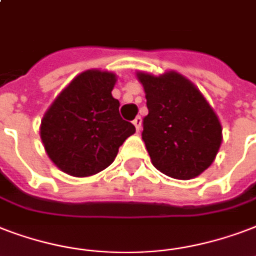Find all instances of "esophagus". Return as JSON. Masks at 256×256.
<instances>
[{
    "instance_id": "obj_1",
    "label": "esophagus",
    "mask_w": 256,
    "mask_h": 256,
    "mask_svg": "<svg viewBox=\"0 0 256 256\" xmlns=\"http://www.w3.org/2000/svg\"><path fill=\"white\" fill-rule=\"evenodd\" d=\"M132 124L136 126V132H140V130H141V128H142V118H141V116H136V120H132Z\"/></svg>"
}]
</instances>
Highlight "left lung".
<instances>
[{"mask_svg": "<svg viewBox=\"0 0 256 256\" xmlns=\"http://www.w3.org/2000/svg\"><path fill=\"white\" fill-rule=\"evenodd\" d=\"M149 114L142 140L152 164L177 180L202 174L216 158L223 128L200 90L176 71L162 75L136 72Z\"/></svg>", "mask_w": 256, "mask_h": 256, "instance_id": "left-lung-1", "label": "left lung"}]
</instances>
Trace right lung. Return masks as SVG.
<instances>
[{"instance_id": "right-lung-1", "label": "right lung", "mask_w": 256, "mask_h": 256, "mask_svg": "<svg viewBox=\"0 0 256 256\" xmlns=\"http://www.w3.org/2000/svg\"><path fill=\"white\" fill-rule=\"evenodd\" d=\"M114 72L87 70L75 76L48 107L40 136L50 161L74 177H88L110 166L134 124L120 115L112 96Z\"/></svg>"}]
</instances>
